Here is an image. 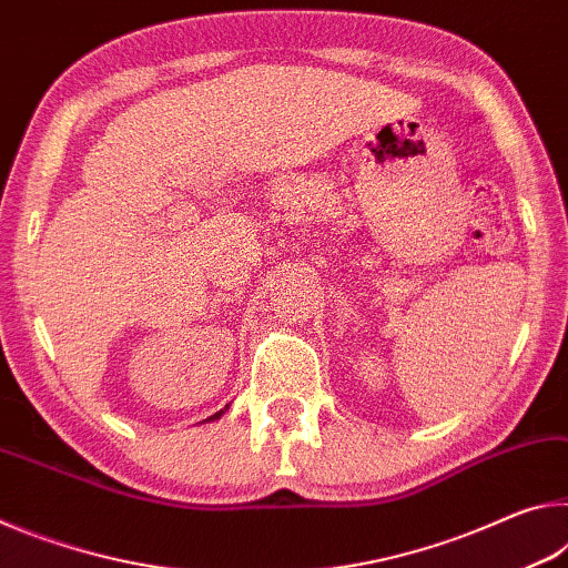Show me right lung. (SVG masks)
Instances as JSON below:
<instances>
[{
	"label": "right lung",
	"mask_w": 568,
	"mask_h": 568,
	"mask_svg": "<svg viewBox=\"0 0 568 568\" xmlns=\"http://www.w3.org/2000/svg\"><path fill=\"white\" fill-rule=\"evenodd\" d=\"M225 410H227V406H225L223 410H217V413H213V416H210V418H205V420H217L220 416H223V413H225Z\"/></svg>",
	"instance_id": "obj_1"
}]
</instances>
